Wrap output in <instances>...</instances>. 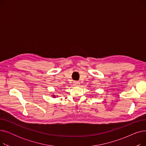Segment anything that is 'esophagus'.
Instances as JSON below:
<instances>
[{
	"label": "esophagus",
	"instance_id": "34e87169",
	"mask_svg": "<svg viewBox=\"0 0 146 146\" xmlns=\"http://www.w3.org/2000/svg\"><path fill=\"white\" fill-rule=\"evenodd\" d=\"M80 85V82H73V85L74 86H79Z\"/></svg>",
	"mask_w": 146,
	"mask_h": 146
}]
</instances>
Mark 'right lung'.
I'll return each instance as SVG.
<instances>
[{"label": "right lung", "instance_id": "right-lung-1", "mask_svg": "<svg viewBox=\"0 0 146 146\" xmlns=\"http://www.w3.org/2000/svg\"><path fill=\"white\" fill-rule=\"evenodd\" d=\"M56 96L57 97V95L56 96L55 95H52V98H56Z\"/></svg>", "mask_w": 146, "mask_h": 146}]
</instances>
